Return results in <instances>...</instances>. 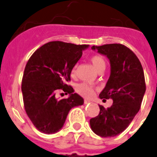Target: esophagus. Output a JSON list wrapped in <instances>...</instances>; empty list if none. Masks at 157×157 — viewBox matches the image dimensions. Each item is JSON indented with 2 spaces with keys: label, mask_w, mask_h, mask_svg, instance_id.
Returning a JSON list of instances; mask_svg holds the SVG:
<instances>
[{
  "label": "esophagus",
  "mask_w": 157,
  "mask_h": 157,
  "mask_svg": "<svg viewBox=\"0 0 157 157\" xmlns=\"http://www.w3.org/2000/svg\"><path fill=\"white\" fill-rule=\"evenodd\" d=\"M89 103H91V101H89V100H87V99H85V105H87V104H89Z\"/></svg>",
  "instance_id": "1"
}]
</instances>
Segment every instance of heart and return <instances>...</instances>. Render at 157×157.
<instances>
[{"label": "heart", "instance_id": "obj_1", "mask_svg": "<svg viewBox=\"0 0 157 157\" xmlns=\"http://www.w3.org/2000/svg\"><path fill=\"white\" fill-rule=\"evenodd\" d=\"M91 62H92L93 67H94V68L97 72L105 70L106 63H105V59L101 56L95 55V56H92L91 57ZM75 72H76V66L72 68V72H71L72 75H74ZM76 91H77V93H79L85 97H90L93 94V87L87 85L85 83H82V84H80V85H77L76 86Z\"/></svg>", "mask_w": 157, "mask_h": 157}]
</instances>
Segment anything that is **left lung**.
<instances>
[{"label":"left lung","mask_w":157,"mask_h":157,"mask_svg":"<svg viewBox=\"0 0 157 157\" xmlns=\"http://www.w3.org/2000/svg\"><path fill=\"white\" fill-rule=\"evenodd\" d=\"M107 56L110 76L99 97L112 99L111 107L100 105V113L90 119L91 128L101 137H113L124 131L139 112L146 86L142 65L132 50L121 44L93 46Z\"/></svg>","instance_id":"obj_1"}]
</instances>
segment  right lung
Returning a JSON list of instances; mask_svg holds the SVG:
<instances>
[{"label": "right lung", "mask_w": 157, "mask_h": 157, "mask_svg": "<svg viewBox=\"0 0 157 157\" xmlns=\"http://www.w3.org/2000/svg\"><path fill=\"white\" fill-rule=\"evenodd\" d=\"M88 48L87 44L51 41L38 48L27 62L21 85L24 105L32 123L43 133L60 131L71 109L84 104L66 82ZM60 88L70 94L68 98H56V90Z\"/></svg>", "instance_id": "add662e5"}]
</instances>
